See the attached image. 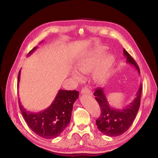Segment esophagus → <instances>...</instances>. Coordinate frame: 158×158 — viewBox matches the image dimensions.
I'll return each mask as SVG.
<instances>
[{
	"mask_svg": "<svg viewBox=\"0 0 158 158\" xmlns=\"http://www.w3.org/2000/svg\"><path fill=\"white\" fill-rule=\"evenodd\" d=\"M82 94H88V95H92L91 91L87 88H84L81 91Z\"/></svg>",
	"mask_w": 158,
	"mask_h": 158,
	"instance_id": "34e87169",
	"label": "esophagus"
}]
</instances>
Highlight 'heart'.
Here are the masks:
<instances>
[{
    "label": "heart",
    "mask_w": 158,
    "mask_h": 158,
    "mask_svg": "<svg viewBox=\"0 0 158 158\" xmlns=\"http://www.w3.org/2000/svg\"><path fill=\"white\" fill-rule=\"evenodd\" d=\"M103 53V51L100 49H96L84 54L78 60V70L84 73L91 72L97 65ZM114 61V56L111 54H108L103 56L94 71V78L97 81L102 82L107 77ZM72 76L76 79H80L82 77L81 73L76 70H72Z\"/></svg>",
    "instance_id": "heart-1"
}]
</instances>
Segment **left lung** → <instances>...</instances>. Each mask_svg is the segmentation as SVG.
I'll return each instance as SVG.
<instances>
[{"mask_svg":"<svg viewBox=\"0 0 158 158\" xmlns=\"http://www.w3.org/2000/svg\"><path fill=\"white\" fill-rule=\"evenodd\" d=\"M123 54L127 63L133 66L140 74L139 68L136 61L124 49ZM142 84L134 99L121 109L114 107L109 103L103 88H98L94 96L101 109V115L96 121L98 129L101 133L109 136H118L127 131L132 124L138 112L140 104Z\"/></svg>","mask_w":158,"mask_h":158,"instance_id":"1","label":"left lung"}]
</instances>
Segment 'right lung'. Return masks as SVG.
<instances>
[{
	"label": "right lung",
	"mask_w": 158,
	"mask_h": 158,
	"mask_svg": "<svg viewBox=\"0 0 158 158\" xmlns=\"http://www.w3.org/2000/svg\"><path fill=\"white\" fill-rule=\"evenodd\" d=\"M37 48V46L28 52L27 56L32 54ZM20 73L21 69L18 73V89ZM79 92L76 90L60 89L50 106L38 112L27 110L19 98V109L28 127L35 133L44 139H55L70 123L73 103L79 98Z\"/></svg>",
	"instance_id": "1"
}]
</instances>
